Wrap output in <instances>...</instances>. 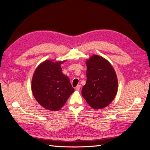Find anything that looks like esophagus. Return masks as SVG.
I'll list each match as a JSON object with an SVG mask.
<instances>
[{"label":"esophagus","mask_w":150,"mask_h":150,"mask_svg":"<svg viewBox=\"0 0 150 150\" xmlns=\"http://www.w3.org/2000/svg\"><path fill=\"white\" fill-rule=\"evenodd\" d=\"M80 88H81V85H78L76 87V91H79V89H80Z\"/></svg>","instance_id":"1"}]
</instances>
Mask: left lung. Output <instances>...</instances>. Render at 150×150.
Masks as SVG:
<instances>
[{
	"label": "left lung",
	"mask_w": 150,
	"mask_h": 150,
	"mask_svg": "<svg viewBox=\"0 0 150 150\" xmlns=\"http://www.w3.org/2000/svg\"><path fill=\"white\" fill-rule=\"evenodd\" d=\"M86 84L82 96L89 105L95 110L108 106L117 91V79L114 68L106 59L93 55L86 61Z\"/></svg>",
	"instance_id": "left-lung-1"
}]
</instances>
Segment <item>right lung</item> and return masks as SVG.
I'll use <instances>...</instances> for the list:
<instances>
[{"label": "right lung", "mask_w": 150, "mask_h": 150, "mask_svg": "<svg viewBox=\"0 0 150 150\" xmlns=\"http://www.w3.org/2000/svg\"><path fill=\"white\" fill-rule=\"evenodd\" d=\"M66 61H45L33 74L32 92L36 101L46 110H59L74 91L69 78L62 72L61 66Z\"/></svg>", "instance_id": "obj_1"}]
</instances>
